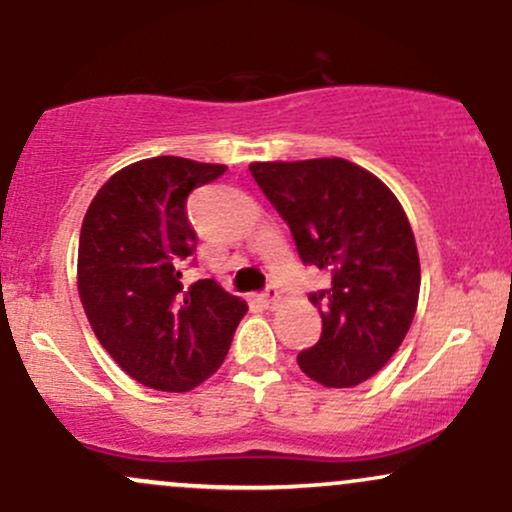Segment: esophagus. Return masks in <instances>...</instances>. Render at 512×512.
<instances>
[{
  "instance_id": "obj_1",
  "label": "esophagus",
  "mask_w": 512,
  "mask_h": 512,
  "mask_svg": "<svg viewBox=\"0 0 512 512\" xmlns=\"http://www.w3.org/2000/svg\"><path fill=\"white\" fill-rule=\"evenodd\" d=\"M279 291L274 289V286H269V289H264V293H260V303L264 308H274L276 303H279Z\"/></svg>"
}]
</instances>
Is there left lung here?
Returning a JSON list of instances; mask_svg holds the SVG:
<instances>
[{
  "label": "left lung",
  "instance_id": "left-lung-1",
  "mask_svg": "<svg viewBox=\"0 0 512 512\" xmlns=\"http://www.w3.org/2000/svg\"><path fill=\"white\" fill-rule=\"evenodd\" d=\"M250 173L289 223L301 260L332 279L310 293L322 334L298 366L325 387L373 378L404 342L419 303V250L402 204L346 158L250 163Z\"/></svg>",
  "mask_w": 512,
  "mask_h": 512
}]
</instances>
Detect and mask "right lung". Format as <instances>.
I'll list each match as a JSON object with an SVG mask.
<instances>
[{
    "instance_id": "obj_1",
    "label": "right lung",
    "mask_w": 512,
    "mask_h": 512,
    "mask_svg": "<svg viewBox=\"0 0 512 512\" xmlns=\"http://www.w3.org/2000/svg\"><path fill=\"white\" fill-rule=\"evenodd\" d=\"M223 173L221 163L144 158L105 182L81 223L76 286L88 322L117 366L151 390L204 383L248 313L214 279L182 286L197 248L187 195Z\"/></svg>"
}]
</instances>
